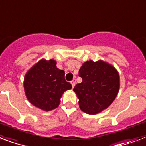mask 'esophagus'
Instances as JSON below:
<instances>
[{
	"label": "esophagus",
	"mask_w": 146,
	"mask_h": 146,
	"mask_svg": "<svg viewBox=\"0 0 146 146\" xmlns=\"http://www.w3.org/2000/svg\"><path fill=\"white\" fill-rule=\"evenodd\" d=\"M71 84H72V87L74 88V85H75V84H76V81H75V79H74V78L73 79V80H72V81H71Z\"/></svg>",
	"instance_id": "esophagus-1"
}]
</instances>
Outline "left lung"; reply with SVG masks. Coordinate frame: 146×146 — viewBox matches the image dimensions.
<instances>
[{"label": "left lung", "mask_w": 146, "mask_h": 146, "mask_svg": "<svg viewBox=\"0 0 146 146\" xmlns=\"http://www.w3.org/2000/svg\"><path fill=\"white\" fill-rule=\"evenodd\" d=\"M81 83L73 91L79 99V107L88 114H96L106 109L116 98L119 88L118 72L102 61L86 62L79 69Z\"/></svg>", "instance_id": "obj_1"}]
</instances>
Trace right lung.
I'll use <instances>...</instances> for the list:
<instances>
[{
	"label": "right lung",
	"instance_id": "add662e5",
	"mask_svg": "<svg viewBox=\"0 0 146 146\" xmlns=\"http://www.w3.org/2000/svg\"><path fill=\"white\" fill-rule=\"evenodd\" d=\"M71 88L72 84L65 81V72L58 69L52 59L39 62L27 72L24 78L27 99L46 111L56 108L64 91Z\"/></svg>",
	"mask_w": 146,
	"mask_h": 146
}]
</instances>
